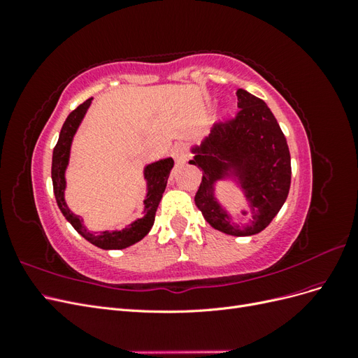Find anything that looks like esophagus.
Masks as SVG:
<instances>
[{
    "label": "esophagus",
    "instance_id": "esophagus-1",
    "mask_svg": "<svg viewBox=\"0 0 358 358\" xmlns=\"http://www.w3.org/2000/svg\"><path fill=\"white\" fill-rule=\"evenodd\" d=\"M171 155L176 159L178 164H183L188 159V148L185 143H176L171 148Z\"/></svg>",
    "mask_w": 358,
    "mask_h": 358
}]
</instances>
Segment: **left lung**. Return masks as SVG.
<instances>
[{
  "mask_svg": "<svg viewBox=\"0 0 358 358\" xmlns=\"http://www.w3.org/2000/svg\"><path fill=\"white\" fill-rule=\"evenodd\" d=\"M239 113L216 124L201 145L192 146L189 164L203 171L196 206L215 230L230 236L263 231L282 208L291 183L287 138L267 104L245 90H237ZM230 185L244 197L245 222H236L219 197Z\"/></svg>",
  "mask_w": 358,
  "mask_h": 358,
  "instance_id": "obj_1",
  "label": "left lung"
}]
</instances>
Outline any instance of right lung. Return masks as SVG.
Instances as JSON below:
<instances>
[{"mask_svg":"<svg viewBox=\"0 0 358 358\" xmlns=\"http://www.w3.org/2000/svg\"><path fill=\"white\" fill-rule=\"evenodd\" d=\"M92 99H88L82 103L78 109H74L64 122L58 143L53 149L52 155V183H53V194L58 203V208L66 216V220L73 225V229L78 231L82 237H85L90 243L95 245L101 249H124L140 242L143 237L150 231L155 221V213L158 209L159 200L162 197L167 187V180L170 176V171L173 169L171 157L162 158L158 161L146 164L143 169V179L146 180V196L143 200V216L125 225L122 230H103V231H91L86 229L83 220L79 215L70 210L69 204L66 201V188H67V179L66 171L70 162L71 154V143L73 138L78 133V129L83 121V117L88 112Z\"/></svg>","mask_w":358,"mask_h":358,"instance_id":"obj_1","label":"right lung"}]
</instances>
